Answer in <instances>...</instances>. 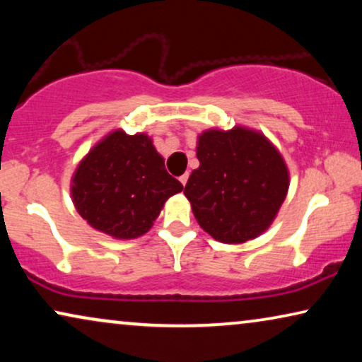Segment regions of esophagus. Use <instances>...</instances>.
<instances>
[{
  "label": "esophagus",
  "instance_id": "1",
  "mask_svg": "<svg viewBox=\"0 0 362 362\" xmlns=\"http://www.w3.org/2000/svg\"><path fill=\"white\" fill-rule=\"evenodd\" d=\"M187 177H189V175H187V173H185V175L180 176V181H181V185H182V186H186V182H187Z\"/></svg>",
  "mask_w": 362,
  "mask_h": 362
}]
</instances>
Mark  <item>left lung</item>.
Wrapping results in <instances>:
<instances>
[{"label":"left lung","instance_id":"8db88e82","mask_svg":"<svg viewBox=\"0 0 362 362\" xmlns=\"http://www.w3.org/2000/svg\"><path fill=\"white\" fill-rule=\"evenodd\" d=\"M199 168L185 186L199 226L224 244L260 235L275 219L288 191L280 153L245 128L204 132L197 141Z\"/></svg>","mask_w":362,"mask_h":362}]
</instances>
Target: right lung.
<instances>
[{"label":"right lung","instance_id":"obj_1","mask_svg":"<svg viewBox=\"0 0 362 362\" xmlns=\"http://www.w3.org/2000/svg\"><path fill=\"white\" fill-rule=\"evenodd\" d=\"M181 189L150 138L118 130L78 165L72 199L78 214L97 230L135 239L148 232L168 197Z\"/></svg>","mask_w":362,"mask_h":362}]
</instances>
